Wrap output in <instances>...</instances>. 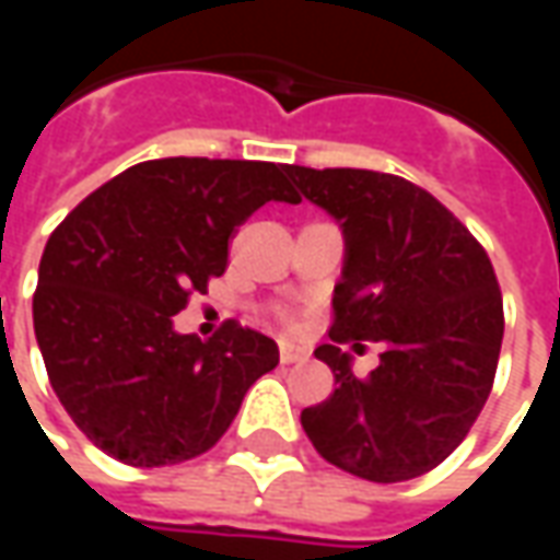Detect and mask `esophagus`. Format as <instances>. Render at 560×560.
<instances>
[{
    "mask_svg": "<svg viewBox=\"0 0 560 560\" xmlns=\"http://www.w3.org/2000/svg\"><path fill=\"white\" fill-rule=\"evenodd\" d=\"M279 357L281 363H303V360H308V351L300 348V345H293L291 339H279Z\"/></svg>",
    "mask_w": 560,
    "mask_h": 560,
    "instance_id": "34e87169",
    "label": "esophagus"
}]
</instances>
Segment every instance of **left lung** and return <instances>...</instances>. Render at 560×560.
I'll use <instances>...</instances> for the list:
<instances>
[{
    "label": "left lung",
    "mask_w": 560,
    "mask_h": 560,
    "mask_svg": "<svg viewBox=\"0 0 560 560\" xmlns=\"http://www.w3.org/2000/svg\"><path fill=\"white\" fill-rule=\"evenodd\" d=\"M305 200L345 240L332 291V341H381V363L320 345L336 389L303 411V429L336 468L372 482L413 480L441 465L480 417L504 339V303L489 255L429 191L353 167H288Z\"/></svg>",
    "instance_id": "left-lung-1"
}]
</instances>
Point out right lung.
Here are the masks:
<instances>
[{
    "label": "right lung",
    "mask_w": 560,
    "mask_h": 560,
    "mask_svg": "<svg viewBox=\"0 0 560 560\" xmlns=\"http://www.w3.org/2000/svg\"><path fill=\"white\" fill-rule=\"evenodd\" d=\"M288 164L159 159L92 191L44 245L32 300L50 387L107 456L161 468L207 453L279 345L228 320L200 341L173 327L228 267V240L269 200L300 203Z\"/></svg>",
    "instance_id": "obj_1"
}]
</instances>
